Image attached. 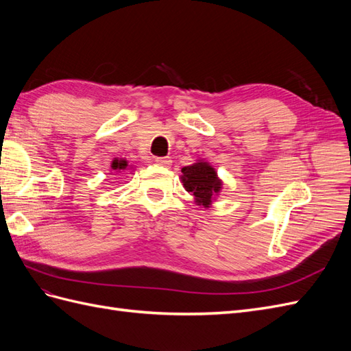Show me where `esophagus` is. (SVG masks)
I'll return each mask as SVG.
<instances>
[{"instance_id": "34e87169", "label": "esophagus", "mask_w": 351, "mask_h": 351, "mask_svg": "<svg viewBox=\"0 0 351 351\" xmlns=\"http://www.w3.org/2000/svg\"><path fill=\"white\" fill-rule=\"evenodd\" d=\"M155 162H156L158 165H161V167H169V165H171V158H169V156L156 158Z\"/></svg>"}]
</instances>
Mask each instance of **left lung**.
Instances as JSON below:
<instances>
[{
    "instance_id": "1",
    "label": "left lung",
    "mask_w": 351,
    "mask_h": 351,
    "mask_svg": "<svg viewBox=\"0 0 351 351\" xmlns=\"http://www.w3.org/2000/svg\"><path fill=\"white\" fill-rule=\"evenodd\" d=\"M182 183L187 192L195 196L196 205L209 208L222 189V180L215 168L206 161H197L182 168Z\"/></svg>"
}]
</instances>
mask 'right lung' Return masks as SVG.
<instances>
[{
  "instance_id": "right-lung-1",
  "label": "right lung",
  "mask_w": 351,
  "mask_h": 351,
  "mask_svg": "<svg viewBox=\"0 0 351 351\" xmlns=\"http://www.w3.org/2000/svg\"><path fill=\"white\" fill-rule=\"evenodd\" d=\"M111 169L115 173H121V171H124V169H129V162H127L125 159L115 158L111 162Z\"/></svg>"
}]
</instances>
